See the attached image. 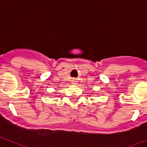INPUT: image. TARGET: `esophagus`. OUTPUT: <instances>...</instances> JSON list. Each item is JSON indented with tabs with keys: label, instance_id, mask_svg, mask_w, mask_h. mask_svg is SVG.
<instances>
[{
	"label": "esophagus",
	"instance_id": "obj_1",
	"mask_svg": "<svg viewBox=\"0 0 147 147\" xmlns=\"http://www.w3.org/2000/svg\"><path fill=\"white\" fill-rule=\"evenodd\" d=\"M71 82H72L73 84H76V83L77 82V79H72V80H71Z\"/></svg>",
	"mask_w": 147,
	"mask_h": 147
}]
</instances>
